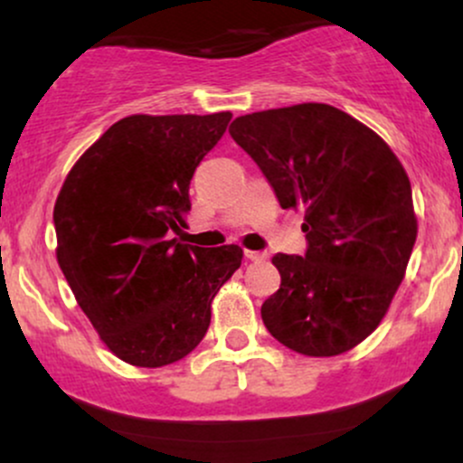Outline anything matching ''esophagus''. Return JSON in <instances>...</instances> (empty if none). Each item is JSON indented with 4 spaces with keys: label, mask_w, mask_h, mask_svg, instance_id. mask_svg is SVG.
I'll list each match as a JSON object with an SVG mask.
<instances>
[{
    "label": "esophagus",
    "mask_w": 463,
    "mask_h": 463,
    "mask_svg": "<svg viewBox=\"0 0 463 463\" xmlns=\"http://www.w3.org/2000/svg\"><path fill=\"white\" fill-rule=\"evenodd\" d=\"M246 259H250V261H265V259H268V252H257V250H246Z\"/></svg>",
    "instance_id": "34e87169"
}]
</instances>
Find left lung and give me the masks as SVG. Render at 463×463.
<instances>
[{
    "mask_svg": "<svg viewBox=\"0 0 463 463\" xmlns=\"http://www.w3.org/2000/svg\"><path fill=\"white\" fill-rule=\"evenodd\" d=\"M231 137L283 209L305 211V257L276 254L265 328L307 357L354 348L379 326L418 235L411 184L390 146L344 110L296 104L237 117Z\"/></svg>",
    "mask_w": 463,
    "mask_h": 463,
    "instance_id": "left-lung-1",
    "label": "left lung"
}]
</instances>
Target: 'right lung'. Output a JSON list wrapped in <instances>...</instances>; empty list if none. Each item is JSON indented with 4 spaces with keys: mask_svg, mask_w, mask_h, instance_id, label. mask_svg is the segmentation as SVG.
<instances>
[{
    "mask_svg": "<svg viewBox=\"0 0 463 463\" xmlns=\"http://www.w3.org/2000/svg\"><path fill=\"white\" fill-rule=\"evenodd\" d=\"M231 113L130 115L67 174L54 204L56 259L110 353L161 368L202 342L211 302L241 265L239 246L169 239L189 213V183Z\"/></svg>",
    "mask_w": 463,
    "mask_h": 463,
    "instance_id": "1",
    "label": "right lung"
}]
</instances>
